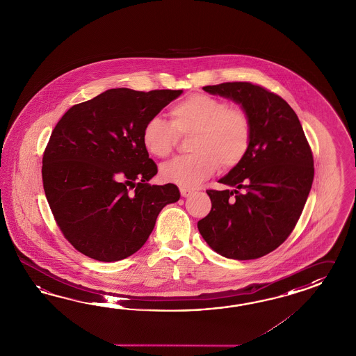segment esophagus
Segmentation results:
<instances>
[{"label": "esophagus", "mask_w": 356, "mask_h": 356, "mask_svg": "<svg viewBox=\"0 0 356 356\" xmlns=\"http://www.w3.org/2000/svg\"><path fill=\"white\" fill-rule=\"evenodd\" d=\"M180 193H181V195L184 197V198H186V197H189V195H191V193H193V191H191V189H185V188H181V189H180Z\"/></svg>", "instance_id": "esophagus-1"}]
</instances>
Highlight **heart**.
<instances>
[{"instance_id":"b5f03b06","label":"heart","mask_w":356,"mask_h":356,"mask_svg":"<svg viewBox=\"0 0 356 356\" xmlns=\"http://www.w3.org/2000/svg\"><path fill=\"white\" fill-rule=\"evenodd\" d=\"M171 123L150 117L141 131V143L150 156L167 158L177 136L193 134L191 156L177 158L161 170L162 179L182 188H194L222 168L239 165L251 143V121L241 106L206 94L185 97L171 111Z\"/></svg>"}]
</instances>
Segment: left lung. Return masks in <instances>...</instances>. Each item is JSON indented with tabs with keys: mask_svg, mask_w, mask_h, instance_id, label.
Masks as SVG:
<instances>
[{
	"mask_svg": "<svg viewBox=\"0 0 356 356\" xmlns=\"http://www.w3.org/2000/svg\"><path fill=\"white\" fill-rule=\"evenodd\" d=\"M241 105L251 121L245 156L207 191L212 202L198 230L209 247L233 260L259 259L292 233L312 189L314 159L302 126L286 100L250 82L204 86Z\"/></svg>",
	"mask_w": 356,
	"mask_h": 356,
	"instance_id": "left-lung-1",
	"label": "left lung"
}]
</instances>
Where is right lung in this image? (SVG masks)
Listing matches in <instances>:
<instances>
[{"label":"right lung","instance_id":"1","mask_svg":"<svg viewBox=\"0 0 356 356\" xmlns=\"http://www.w3.org/2000/svg\"><path fill=\"white\" fill-rule=\"evenodd\" d=\"M181 94L111 88L73 105L55 126L42 159L44 194L77 251L123 260L145 244L162 209L180 200L174 184H147L158 170L141 131Z\"/></svg>","mask_w":356,"mask_h":356}]
</instances>
